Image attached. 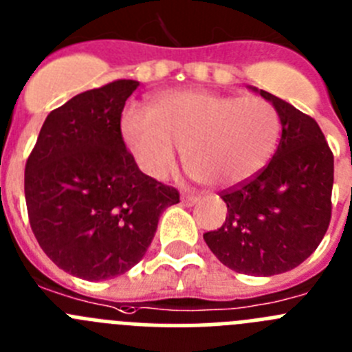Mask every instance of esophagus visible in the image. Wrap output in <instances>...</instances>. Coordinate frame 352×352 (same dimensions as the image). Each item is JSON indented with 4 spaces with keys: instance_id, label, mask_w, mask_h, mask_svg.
<instances>
[{
    "instance_id": "34e87169",
    "label": "esophagus",
    "mask_w": 352,
    "mask_h": 352,
    "mask_svg": "<svg viewBox=\"0 0 352 352\" xmlns=\"http://www.w3.org/2000/svg\"><path fill=\"white\" fill-rule=\"evenodd\" d=\"M197 201H199L197 195H190V193H185V195L182 197V202L185 206H193Z\"/></svg>"
}]
</instances>
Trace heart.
Masks as SVG:
<instances>
[{
	"mask_svg": "<svg viewBox=\"0 0 352 352\" xmlns=\"http://www.w3.org/2000/svg\"><path fill=\"white\" fill-rule=\"evenodd\" d=\"M279 115L256 96L185 90L157 98L150 113L129 108L122 136L141 169L164 178L183 148L193 179L214 186L248 182L269 164L279 138Z\"/></svg>",
	"mask_w": 352,
	"mask_h": 352,
	"instance_id": "obj_1",
	"label": "heart"
}]
</instances>
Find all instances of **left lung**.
Wrapping results in <instances>:
<instances>
[{
	"instance_id": "1",
	"label": "left lung",
	"mask_w": 352,
	"mask_h": 352,
	"mask_svg": "<svg viewBox=\"0 0 352 352\" xmlns=\"http://www.w3.org/2000/svg\"><path fill=\"white\" fill-rule=\"evenodd\" d=\"M260 94L279 115L281 140L260 173L221 190L227 220L204 241L228 269L274 276L300 265L327 234L333 153L314 118L270 92Z\"/></svg>"
}]
</instances>
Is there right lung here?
I'll use <instances>...</instances> for the list:
<instances>
[{"label":"right lung","instance_id":"right-lung-1","mask_svg":"<svg viewBox=\"0 0 352 352\" xmlns=\"http://www.w3.org/2000/svg\"><path fill=\"white\" fill-rule=\"evenodd\" d=\"M140 83L115 80L48 113L29 153L24 193L41 250L87 281L125 274L179 192L140 170L122 138V111Z\"/></svg>","mask_w":352,"mask_h":352}]
</instances>
